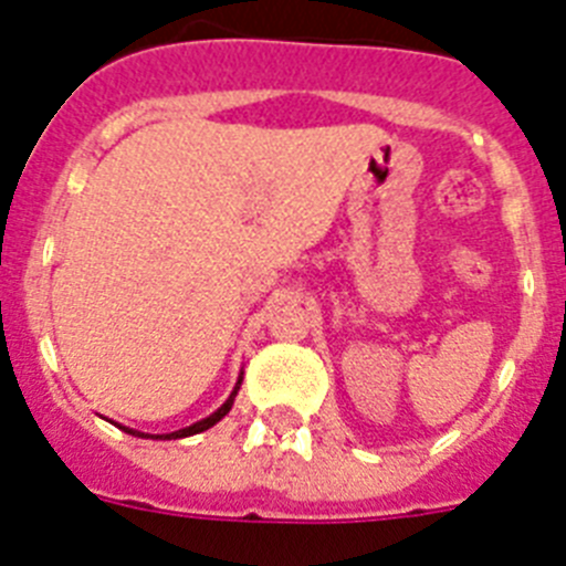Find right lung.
<instances>
[{
  "instance_id": "right-lung-1",
  "label": "right lung",
  "mask_w": 566,
  "mask_h": 566,
  "mask_svg": "<svg viewBox=\"0 0 566 566\" xmlns=\"http://www.w3.org/2000/svg\"><path fill=\"white\" fill-rule=\"evenodd\" d=\"M240 382H243V371H240V377H238V382H234V388H232V394H229V399L227 402L221 405V408H218V411L214 413H209L207 419H201V422H195V424H189V428H181V431H172V433H161V437H149V433H142V431H133V428H124V424H118V428H124V431L127 433H133V437H142V439H184V437H192V433H201V431H209V428H212V424H218L221 422L223 417H227L229 411H232V405H234V397H238V391H240Z\"/></svg>"
}]
</instances>
